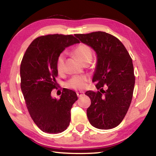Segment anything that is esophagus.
<instances>
[{"label": "esophagus", "instance_id": "34e87169", "mask_svg": "<svg viewBox=\"0 0 156 156\" xmlns=\"http://www.w3.org/2000/svg\"><path fill=\"white\" fill-rule=\"evenodd\" d=\"M77 96H78V97H81V96H84V92H83V91H79V92H77Z\"/></svg>", "mask_w": 156, "mask_h": 156}]
</instances>
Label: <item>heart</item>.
<instances>
[{
  "instance_id": "1",
  "label": "heart",
  "mask_w": 156,
  "mask_h": 156,
  "mask_svg": "<svg viewBox=\"0 0 156 156\" xmlns=\"http://www.w3.org/2000/svg\"><path fill=\"white\" fill-rule=\"evenodd\" d=\"M73 54L77 56L80 61L83 63L91 62L93 56V51L90 47L85 44H79L73 50ZM65 54L61 53L57 58L56 69L59 73H62L65 68ZM88 78L84 76H74L71 78L67 83V86L69 88L81 90L86 87Z\"/></svg>"
}]
</instances>
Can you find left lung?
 Segmentation results:
<instances>
[{
    "label": "left lung",
    "instance_id": "left-lung-1",
    "mask_svg": "<svg viewBox=\"0 0 156 156\" xmlns=\"http://www.w3.org/2000/svg\"><path fill=\"white\" fill-rule=\"evenodd\" d=\"M97 55L93 76L98 92L87 91L91 105L87 115L97 129H110L120 125L130 106L135 84L133 65L125 47L115 36L104 31L75 34ZM107 85V90L102 87Z\"/></svg>",
    "mask_w": 156,
    "mask_h": 156
}]
</instances>
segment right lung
<instances>
[{
  "mask_svg": "<svg viewBox=\"0 0 156 156\" xmlns=\"http://www.w3.org/2000/svg\"><path fill=\"white\" fill-rule=\"evenodd\" d=\"M79 43L73 35L40 36L32 41L23 58L21 90L31 118L45 133H61L69 125L71 109L78 100L76 93L65 89L60 99H56L51 92L58 86V56L66 47Z\"/></svg>",
  "mask_w": 156,
  "mask_h": 156,
  "instance_id": "add662e5",
  "label": "right lung"
}]
</instances>
